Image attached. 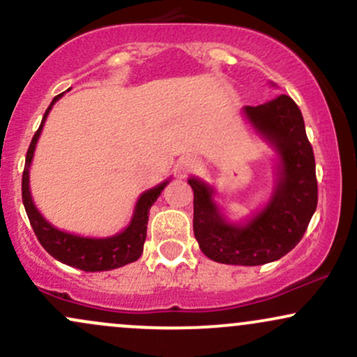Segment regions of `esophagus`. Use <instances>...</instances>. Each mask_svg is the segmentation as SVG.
<instances>
[{
  "mask_svg": "<svg viewBox=\"0 0 357 357\" xmlns=\"http://www.w3.org/2000/svg\"><path fill=\"white\" fill-rule=\"evenodd\" d=\"M196 167V159L192 158V155H186V158L179 159L178 162V173L179 174H186L190 173V171H192Z\"/></svg>",
  "mask_w": 357,
  "mask_h": 357,
  "instance_id": "1",
  "label": "esophagus"
}]
</instances>
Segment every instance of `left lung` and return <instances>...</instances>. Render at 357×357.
I'll list each match as a JSON object with an SVG mask.
<instances>
[{"instance_id":"obj_1","label":"left lung","mask_w":357,"mask_h":357,"mask_svg":"<svg viewBox=\"0 0 357 357\" xmlns=\"http://www.w3.org/2000/svg\"><path fill=\"white\" fill-rule=\"evenodd\" d=\"M245 116L280 155L272 198L247 225L228 223L206 183L190 178L195 192L192 230L202 252L218 264L264 265L278 260L302 240L317 208L314 151L301 109L289 96L247 107Z\"/></svg>"}]
</instances>
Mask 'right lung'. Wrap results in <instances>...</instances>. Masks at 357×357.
I'll use <instances>...</instances> for the list:
<instances>
[{
	"instance_id": "1",
	"label": "right lung",
	"mask_w": 357,
	"mask_h": 357,
	"mask_svg": "<svg viewBox=\"0 0 357 357\" xmlns=\"http://www.w3.org/2000/svg\"><path fill=\"white\" fill-rule=\"evenodd\" d=\"M61 97L56 96L50 107L45 112L42 124H40L38 130L35 132L31 144L28 147L26 161H24L23 169V179H22V198L24 210H26L28 220H30L31 228H33L36 238H38L42 247L47 250L53 258L61 261L70 267L80 268L84 272H102V270H114L119 267H124L127 264H132L141 257L142 248H144L146 241V231H147V220H149V210L153 206L158 196L165 190L166 184L169 181L161 183L159 186L147 190L142 192L141 198L136 204L134 210V216L130 220V225L124 231L117 233V235L109 236V238H84V236L70 235L67 231L56 230L52 227L47 220L40 215L36 210L30 195V165L33 159L35 146L38 141L40 134H42L45 119H47L48 112L53 107L56 100Z\"/></svg>"
}]
</instances>
